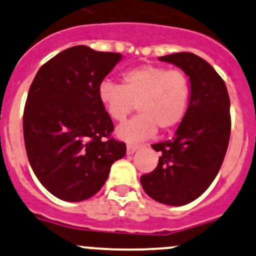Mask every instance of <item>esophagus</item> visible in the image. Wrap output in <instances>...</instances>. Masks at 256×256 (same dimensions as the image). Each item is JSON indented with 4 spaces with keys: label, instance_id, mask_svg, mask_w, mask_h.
<instances>
[{
    "label": "esophagus",
    "instance_id": "obj_1",
    "mask_svg": "<svg viewBox=\"0 0 256 256\" xmlns=\"http://www.w3.org/2000/svg\"><path fill=\"white\" fill-rule=\"evenodd\" d=\"M138 148H140L138 144H128V150H126V152H128V154H134V153H135Z\"/></svg>",
    "mask_w": 256,
    "mask_h": 256
}]
</instances>
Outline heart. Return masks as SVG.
Instances as JSON below:
<instances>
[{"mask_svg": "<svg viewBox=\"0 0 256 256\" xmlns=\"http://www.w3.org/2000/svg\"><path fill=\"white\" fill-rule=\"evenodd\" d=\"M192 87L182 70L144 64L124 72L121 86L100 83L98 99L108 116L121 122L137 109L140 114L122 124L116 135L128 142L148 138L180 125L188 112Z\"/></svg>", "mask_w": 256, "mask_h": 256, "instance_id": "1", "label": "heart"}]
</instances>
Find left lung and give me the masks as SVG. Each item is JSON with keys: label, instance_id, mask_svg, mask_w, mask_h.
<instances>
[{"label": "left lung", "instance_id": "8db88e82", "mask_svg": "<svg viewBox=\"0 0 256 256\" xmlns=\"http://www.w3.org/2000/svg\"><path fill=\"white\" fill-rule=\"evenodd\" d=\"M189 76L192 94L188 112L172 140L152 144L160 153L153 172L141 176L153 200L182 206L206 192L218 173L230 136V96L214 67L192 52L160 56Z\"/></svg>", "mask_w": 256, "mask_h": 256}]
</instances>
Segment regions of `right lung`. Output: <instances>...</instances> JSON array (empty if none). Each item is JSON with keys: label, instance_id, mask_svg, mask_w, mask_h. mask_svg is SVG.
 Instances as JSON below:
<instances>
[{"label": "right lung", "instance_id": "right-lung-1", "mask_svg": "<svg viewBox=\"0 0 256 256\" xmlns=\"http://www.w3.org/2000/svg\"><path fill=\"white\" fill-rule=\"evenodd\" d=\"M120 58L77 45L42 64L32 82L23 114L26 154L42 186L61 200L92 198L126 154L98 99L99 86Z\"/></svg>", "mask_w": 256, "mask_h": 256}]
</instances>
